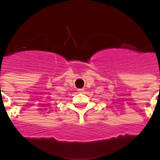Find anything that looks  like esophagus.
<instances>
[{
    "mask_svg": "<svg viewBox=\"0 0 160 160\" xmlns=\"http://www.w3.org/2000/svg\"><path fill=\"white\" fill-rule=\"evenodd\" d=\"M78 91L79 93H83L84 92V89H78Z\"/></svg>",
    "mask_w": 160,
    "mask_h": 160,
    "instance_id": "esophagus-1",
    "label": "esophagus"
}]
</instances>
